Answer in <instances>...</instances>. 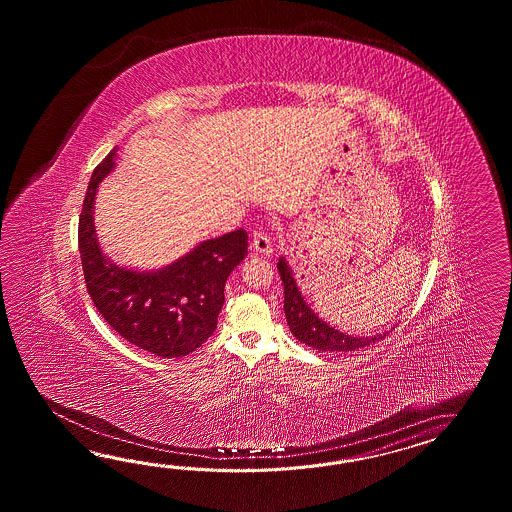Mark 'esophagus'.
I'll use <instances>...</instances> for the list:
<instances>
[{"label": "esophagus", "mask_w": 512, "mask_h": 512, "mask_svg": "<svg viewBox=\"0 0 512 512\" xmlns=\"http://www.w3.org/2000/svg\"><path fill=\"white\" fill-rule=\"evenodd\" d=\"M252 251L261 256H271L272 254V241L271 236L267 232L256 230L252 236Z\"/></svg>", "instance_id": "esophagus-1"}]
</instances>
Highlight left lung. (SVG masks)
Returning <instances> with one entry per match:
<instances>
[{"mask_svg": "<svg viewBox=\"0 0 512 512\" xmlns=\"http://www.w3.org/2000/svg\"><path fill=\"white\" fill-rule=\"evenodd\" d=\"M276 267L283 283V311H285L287 324L294 337L304 342L305 346H311L318 351L349 353L355 349L366 348L388 335V333H381L373 337H355L329 326L322 318H318L309 305L305 304L304 296L294 280L293 271L283 256L278 260Z\"/></svg>", "mask_w": 512, "mask_h": 512, "instance_id": "obj_1", "label": "left lung"}]
</instances>
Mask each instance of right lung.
I'll list each match as a JSON object with an SVG mask.
<instances>
[{"label":"right lung","mask_w":512,"mask_h":512,"mask_svg":"<svg viewBox=\"0 0 512 512\" xmlns=\"http://www.w3.org/2000/svg\"><path fill=\"white\" fill-rule=\"evenodd\" d=\"M113 168L115 150L91 175L78 221L87 293L102 318L133 346L164 359L185 357L216 331L225 282L247 256L249 236L240 229L201 241L159 271L115 265L98 245L93 218L98 185Z\"/></svg>","instance_id":"add662e5"}]
</instances>
